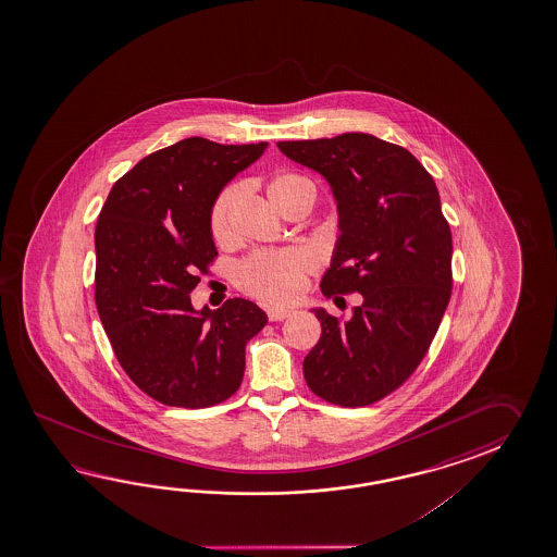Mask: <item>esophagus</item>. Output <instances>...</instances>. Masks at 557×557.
<instances>
[{"mask_svg": "<svg viewBox=\"0 0 557 557\" xmlns=\"http://www.w3.org/2000/svg\"><path fill=\"white\" fill-rule=\"evenodd\" d=\"M290 308L283 307H269L267 308V317L271 322H278V320H284L286 317H290Z\"/></svg>", "mask_w": 557, "mask_h": 557, "instance_id": "34e87169", "label": "esophagus"}]
</instances>
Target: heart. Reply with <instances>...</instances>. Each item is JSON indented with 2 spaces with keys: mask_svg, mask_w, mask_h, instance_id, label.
Here are the masks:
<instances>
[{
  "mask_svg": "<svg viewBox=\"0 0 557 557\" xmlns=\"http://www.w3.org/2000/svg\"><path fill=\"white\" fill-rule=\"evenodd\" d=\"M269 199L284 211L286 205L296 201L305 193L314 195V187L307 177L281 171L267 185ZM238 187L231 185L214 199L209 213V231L216 245H226L233 237L231 213L237 201ZM314 269V257L302 249L259 250L252 252L235 269V283L247 295L267 302H288L302 293L307 274Z\"/></svg>",
  "mask_w": 557,
  "mask_h": 557,
  "instance_id": "1",
  "label": "heart"
}]
</instances>
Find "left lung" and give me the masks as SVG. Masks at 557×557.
Here are the masks:
<instances>
[{
	"label": "left lung",
	"instance_id": "obj_1",
	"mask_svg": "<svg viewBox=\"0 0 557 557\" xmlns=\"http://www.w3.org/2000/svg\"><path fill=\"white\" fill-rule=\"evenodd\" d=\"M276 145L319 171L338 202L322 295H362L348 320L314 310L322 334L302 364L308 388L344 408L379 403L412 376L450 302L451 233L436 183L410 151L367 133Z\"/></svg>",
	"mask_w": 557,
	"mask_h": 557
}]
</instances>
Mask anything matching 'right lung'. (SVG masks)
Listing matches in <instances>:
<instances>
[{
    "label": "right lung",
    "instance_id": "1",
    "mask_svg": "<svg viewBox=\"0 0 557 557\" xmlns=\"http://www.w3.org/2000/svg\"><path fill=\"white\" fill-rule=\"evenodd\" d=\"M267 143L189 137L147 154L113 185L95 226V305L119 364L157 403H225L245 374V346L267 314L245 298L216 310L190 293L216 259L214 199Z\"/></svg>",
    "mask_w": 557,
    "mask_h": 557
}]
</instances>
